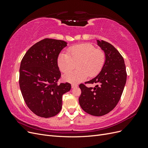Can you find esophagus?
<instances>
[{
  "label": "esophagus",
  "instance_id": "1",
  "mask_svg": "<svg viewBox=\"0 0 148 148\" xmlns=\"http://www.w3.org/2000/svg\"><path fill=\"white\" fill-rule=\"evenodd\" d=\"M77 87H78L77 84H71V88H77Z\"/></svg>",
  "mask_w": 148,
  "mask_h": 148
}]
</instances>
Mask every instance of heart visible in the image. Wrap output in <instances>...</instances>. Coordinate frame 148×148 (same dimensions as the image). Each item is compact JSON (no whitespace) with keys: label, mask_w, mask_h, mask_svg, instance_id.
Returning <instances> with one entry per match:
<instances>
[{"label":"heart","mask_w":148,"mask_h":148,"mask_svg":"<svg viewBox=\"0 0 148 148\" xmlns=\"http://www.w3.org/2000/svg\"><path fill=\"white\" fill-rule=\"evenodd\" d=\"M78 62L77 68L79 70L71 71L64 75L66 82L78 83L86 79L89 75L95 77L102 69L105 62V55L99 49L89 43L78 44L68 49L66 53H60L57 57V65L63 73L69 71L73 62Z\"/></svg>","instance_id":"1"}]
</instances>
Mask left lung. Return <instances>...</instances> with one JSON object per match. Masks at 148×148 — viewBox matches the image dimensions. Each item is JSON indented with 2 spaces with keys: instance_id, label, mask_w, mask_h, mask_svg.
I'll return each instance as SVG.
<instances>
[{
  "instance_id": "obj_1",
  "label": "left lung",
  "mask_w": 148,
  "mask_h": 148,
  "mask_svg": "<svg viewBox=\"0 0 148 148\" xmlns=\"http://www.w3.org/2000/svg\"><path fill=\"white\" fill-rule=\"evenodd\" d=\"M97 44L105 53L104 64L97 76L85 83H96L95 88L79 85L82 90L79 103L88 114L102 116L118 104L126 83L127 71L123 57L112 44L102 40H97Z\"/></svg>"
}]
</instances>
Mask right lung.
<instances>
[{
    "instance_id": "add662e5",
    "label": "right lung",
    "mask_w": 148,
    "mask_h": 148,
    "mask_svg": "<svg viewBox=\"0 0 148 148\" xmlns=\"http://www.w3.org/2000/svg\"><path fill=\"white\" fill-rule=\"evenodd\" d=\"M67 46L62 40L46 38L31 47L21 60L19 84L28 108L39 117L49 118L59 113L62 96L71 84H58L61 73L57 57Z\"/></svg>"
}]
</instances>
